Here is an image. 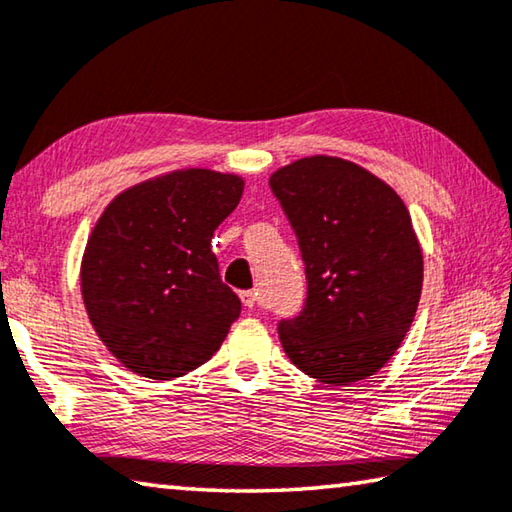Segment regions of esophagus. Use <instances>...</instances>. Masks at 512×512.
Returning a JSON list of instances; mask_svg holds the SVG:
<instances>
[{
	"instance_id": "obj_1",
	"label": "esophagus",
	"mask_w": 512,
	"mask_h": 512,
	"mask_svg": "<svg viewBox=\"0 0 512 512\" xmlns=\"http://www.w3.org/2000/svg\"><path fill=\"white\" fill-rule=\"evenodd\" d=\"M239 298H241V302H244V307H248V309H253V307L257 305V300H259V291H257V289H250V291H241V293H239Z\"/></svg>"
}]
</instances>
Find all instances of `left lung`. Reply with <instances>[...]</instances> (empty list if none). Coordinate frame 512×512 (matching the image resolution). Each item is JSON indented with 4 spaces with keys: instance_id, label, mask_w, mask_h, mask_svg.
<instances>
[{
    "instance_id": "left-lung-1",
    "label": "left lung",
    "mask_w": 512,
    "mask_h": 512,
    "mask_svg": "<svg viewBox=\"0 0 512 512\" xmlns=\"http://www.w3.org/2000/svg\"><path fill=\"white\" fill-rule=\"evenodd\" d=\"M268 183L307 271L305 309L277 329L284 352L323 384L375 375L402 345L422 293V248L404 201L334 155L300 158Z\"/></svg>"
}]
</instances>
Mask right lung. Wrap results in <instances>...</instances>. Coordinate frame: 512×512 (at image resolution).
I'll return each mask as SVG.
<instances>
[{
    "mask_svg": "<svg viewBox=\"0 0 512 512\" xmlns=\"http://www.w3.org/2000/svg\"><path fill=\"white\" fill-rule=\"evenodd\" d=\"M241 194L237 173L176 169L124 189L94 223L81 259L83 305L101 343L135 375H187L239 318L212 237Z\"/></svg>",
    "mask_w": 512,
    "mask_h": 512,
    "instance_id": "right-lung-1",
    "label": "right lung"
}]
</instances>
